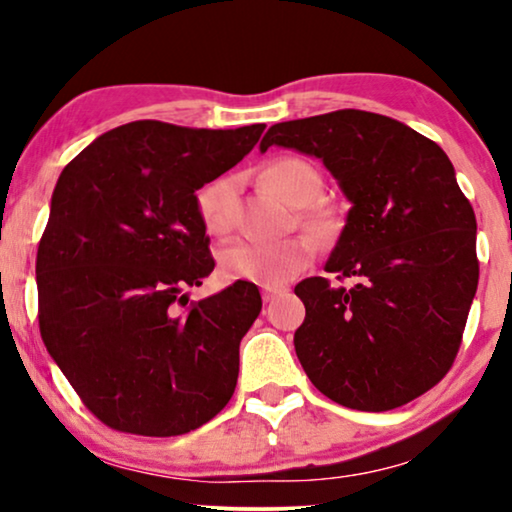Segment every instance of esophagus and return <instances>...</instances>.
<instances>
[{"instance_id":"esophagus-1","label":"esophagus","mask_w":512,"mask_h":512,"mask_svg":"<svg viewBox=\"0 0 512 512\" xmlns=\"http://www.w3.org/2000/svg\"><path fill=\"white\" fill-rule=\"evenodd\" d=\"M261 291H263L265 303H272V300H275L277 296H284V293H286L284 286H270V284H265Z\"/></svg>"}]
</instances>
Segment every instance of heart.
<instances>
[{
    "instance_id": "b5f03b06",
    "label": "heart",
    "mask_w": 512,
    "mask_h": 512,
    "mask_svg": "<svg viewBox=\"0 0 512 512\" xmlns=\"http://www.w3.org/2000/svg\"><path fill=\"white\" fill-rule=\"evenodd\" d=\"M263 179L272 191L296 207L310 205L321 191V174L303 158L272 160L263 170ZM195 207H198V216L209 235L221 237L230 233L235 221V181L230 177L209 181L195 195ZM303 221L317 235H324L328 228L324 216L314 209H305ZM312 256L314 242L303 235L282 242L235 240L219 251V268L221 275L228 279L282 284L303 272L310 265Z\"/></svg>"
}]
</instances>
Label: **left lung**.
Returning a JSON list of instances; mask_svg holds the SVG:
<instances>
[{"mask_svg": "<svg viewBox=\"0 0 512 512\" xmlns=\"http://www.w3.org/2000/svg\"><path fill=\"white\" fill-rule=\"evenodd\" d=\"M272 144L319 158L352 202L326 272L303 279L293 335L303 370L331 401L401 408L443 380L478 289L475 214L436 142L359 109L277 123Z\"/></svg>", "mask_w": 512, "mask_h": 512, "instance_id": "obj_1", "label": "left lung"}]
</instances>
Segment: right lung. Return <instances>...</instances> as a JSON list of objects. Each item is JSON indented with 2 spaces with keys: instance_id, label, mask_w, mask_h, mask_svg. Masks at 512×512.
Here are the masks:
<instances>
[{
  "instance_id": "1",
  "label": "right lung",
  "mask_w": 512,
  "mask_h": 512,
  "mask_svg": "<svg viewBox=\"0 0 512 512\" xmlns=\"http://www.w3.org/2000/svg\"><path fill=\"white\" fill-rule=\"evenodd\" d=\"M263 130L132 121L62 170L37 251L39 331L111 429L181 436L233 396L240 340L263 305L256 284L179 305L214 270L195 191L240 163Z\"/></svg>"
}]
</instances>
